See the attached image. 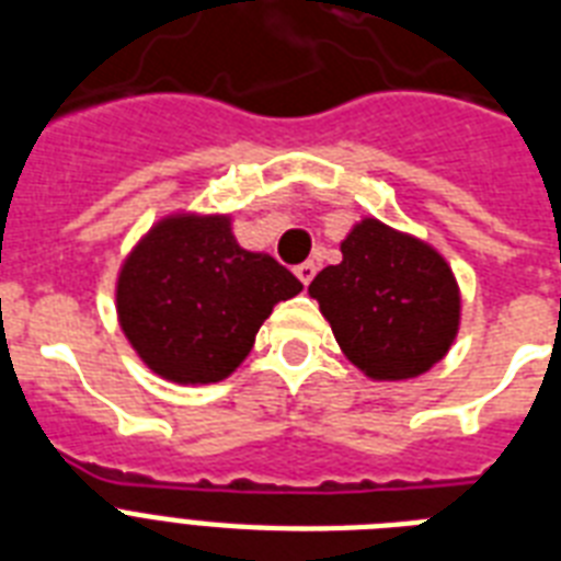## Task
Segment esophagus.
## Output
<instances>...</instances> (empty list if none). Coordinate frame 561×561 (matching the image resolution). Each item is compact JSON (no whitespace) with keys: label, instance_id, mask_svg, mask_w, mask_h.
I'll return each mask as SVG.
<instances>
[{"label":"esophagus","instance_id":"34e87169","mask_svg":"<svg viewBox=\"0 0 561 561\" xmlns=\"http://www.w3.org/2000/svg\"><path fill=\"white\" fill-rule=\"evenodd\" d=\"M295 275H298V280H301L304 286H309V280L316 277V263H301V266L295 268Z\"/></svg>","mask_w":561,"mask_h":561}]
</instances>
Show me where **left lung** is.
Here are the masks:
<instances>
[{
	"instance_id": "left-lung-1",
	"label": "left lung",
	"mask_w": 561,
	"mask_h": 561,
	"mask_svg": "<svg viewBox=\"0 0 561 561\" xmlns=\"http://www.w3.org/2000/svg\"><path fill=\"white\" fill-rule=\"evenodd\" d=\"M344 356L370 379H414L449 353L460 293L432 245L362 219L342 243V263L309 284Z\"/></svg>"
}]
</instances>
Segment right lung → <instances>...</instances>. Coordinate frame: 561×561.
Instances as JSON below:
<instances>
[{"label":"right lung","mask_w":561,"mask_h":561,"mask_svg":"<svg viewBox=\"0 0 561 561\" xmlns=\"http://www.w3.org/2000/svg\"><path fill=\"white\" fill-rule=\"evenodd\" d=\"M301 280L260 252H245L222 214H173L124 260L118 321L153 374L179 385L219 382L249 356L260 324Z\"/></svg>","instance_id":"add662e5"}]
</instances>
